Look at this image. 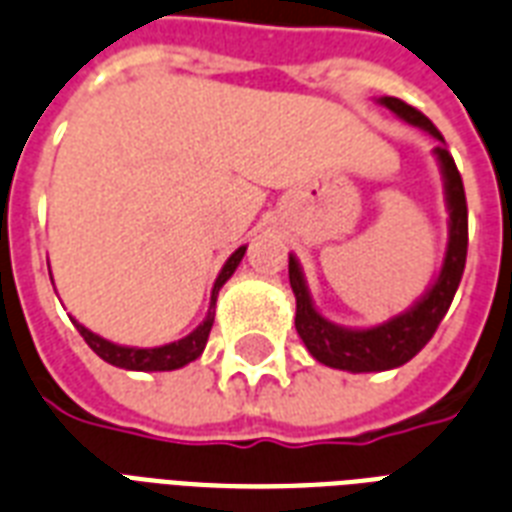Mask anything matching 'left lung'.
I'll use <instances>...</instances> for the list:
<instances>
[{
    "label": "left lung",
    "instance_id": "1",
    "mask_svg": "<svg viewBox=\"0 0 512 512\" xmlns=\"http://www.w3.org/2000/svg\"><path fill=\"white\" fill-rule=\"evenodd\" d=\"M378 104H384L400 120L438 139V147L432 152L440 163L443 190H446L448 244L440 273L435 276V282L429 284V290L408 311L386 319L376 327H341L322 317L311 300L303 268L295 255H290V287L295 292V303H298L295 330L314 360L327 368L349 370V373H378V370L400 368L413 360L446 317L456 287L462 282L464 260H467V201H464L462 177L456 171L451 152L446 150V139L432 126V120L421 115L411 104H405L395 96H384V99H378Z\"/></svg>",
    "mask_w": 512,
    "mask_h": 512
}]
</instances>
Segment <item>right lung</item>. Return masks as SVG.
Listing matches in <instances>:
<instances>
[{"mask_svg":"<svg viewBox=\"0 0 512 512\" xmlns=\"http://www.w3.org/2000/svg\"><path fill=\"white\" fill-rule=\"evenodd\" d=\"M247 247H239L233 255L225 260L222 265L220 276L212 287V300H209V311H206V319L201 325L195 327L193 333L179 338L174 343H166V346H155V349H139V346H120V343H112L101 335L91 333L88 327L80 325L77 319H72L74 327L80 330V335L85 338V343L91 346L101 360L115 365V368H126V370H144V373H155V370H177L185 368L187 362L198 360L206 349V341H209V330L214 325V306H217V295H220L222 284L228 282L233 271L239 268L241 257H244Z\"/></svg>","mask_w":512,"mask_h":512,"instance_id":"right-lung-1","label":"right lung"}]
</instances>
